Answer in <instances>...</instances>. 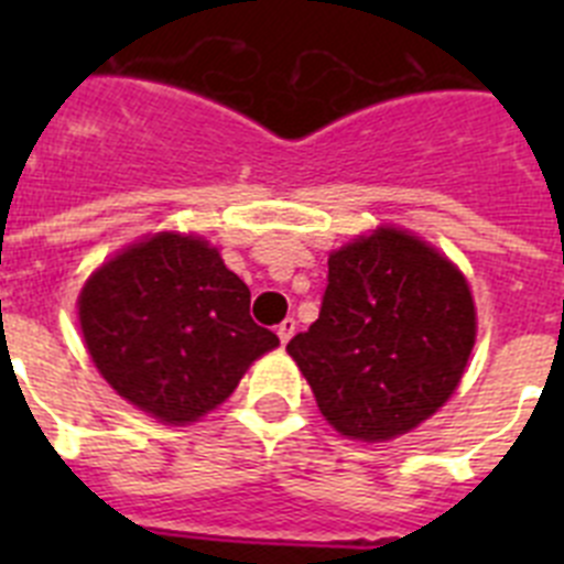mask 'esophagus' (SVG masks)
Instances as JSON below:
<instances>
[{
  "label": "esophagus",
  "mask_w": 564,
  "mask_h": 564,
  "mask_svg": "<svg viewBox=\"0 0 564 564\" xmlns=\"http://www.w3.org/2000/svg\"><path fill=\"white\" fill-rule=\"evenodd\" d=\"M293 333H296V322H293V318H285V322H282V325L276 327V336H279V341H282V347H285V344L291 341Z\"/></svg>",
  "instance_id": "esophagus-1"
}]
</instances>
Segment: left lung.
I'll return each mask as SVG.
<instances>
[{"mask_svg":"<svg viewBox=\"0 0 564 564\" xmlns=\"http://www.w3.org/2000/svg\"><path fill=\"white\" fill-rule=\"evenodd\" d=\"M318 318L288 352L333 430L392 441L435 415L475 347L477 313L455 262L401 228H376L327 259Z\"/></svg>","mask_w":564,"mask_h":564,"instance_id":"left-lung-1","label":"left lung"}]
</instances>
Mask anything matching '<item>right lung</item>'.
Segmentation results:
<instances>
[{
	"label": "right lung",
	"instance_id": "obj_1",
	"mask_svg": "<svg viewBox=\"0 0 564 564\" xmlns=\"http://www.w3.org/2000/svg\"><path fill=\"white\" fill-rule=\"evenodd\" d=\"M251 291L194 234L161 231L115 253L78 296L84 344L121 398L161 423L217 410L276 333L248 313Z\"/></svg>",
	"mask_w": 564,
	"mask_h": 564
}]
</instances>
